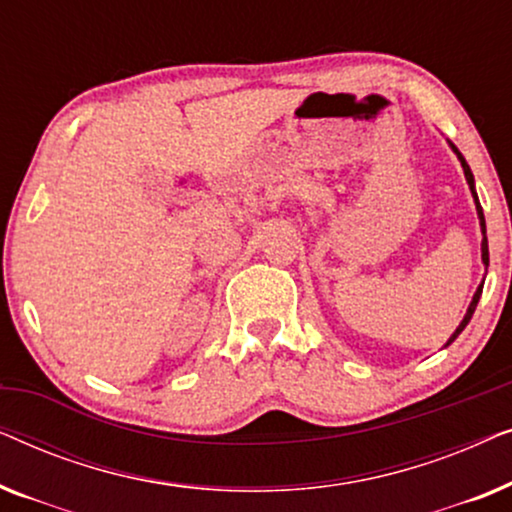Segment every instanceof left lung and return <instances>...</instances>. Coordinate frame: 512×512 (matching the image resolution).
I'll return each instance as SVG.
<instances>
[{"instance_id":"obj_1","label":"left lung","mask_w":512,"mask_h":512,"mask_svg":"<svg viewBox=\"0 0 512 512\" xmlns=\"http://www.w3.org/2000/svg\"><path fill=\"white\" fill-rule=\"evenodd\" d=\"M452 144V142H450ZM452 149L457 151V146L452 144ZM457 156H459V160H461V167H464V174H466V181H468V186H471V193H473V198H475V209H478V216H480V226H482V263L485 265H489V247H487V230H485V214H482V207H480V202H478V195H475V186H473V172H471V167H468V163L464 160V156H461V153L457 151ZM480 293H482V284L478 286V291H475V296H473V303H471V307H468V312H466V317H464V321H461L459 324V328L457 331L452 333V338L447 340V345H452L454 340H457V335L464 331L466 328V324L468 321H471V317H473V312H475V307H478V300H480Z\"/></svg>"}]
</instances>
